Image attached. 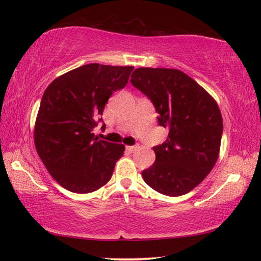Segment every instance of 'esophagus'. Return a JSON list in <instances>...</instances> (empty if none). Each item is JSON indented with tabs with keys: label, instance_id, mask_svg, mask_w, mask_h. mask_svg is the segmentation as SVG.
<instances>
[{
	"label": "esophagus",
	"instance_id": "obj_1",
	"mask_svg": "<svg viewBox=\"0 0 261 261\" xmlns=\"http://www.w3.org/2000/svg\"><path fill=\"white\" fill-rule=\"evenodd\" d=\"M136 149V146H126V151L129 153H132Z\"/></svg>",
	"mask_w": 261,
	"mask_h": 261
}]
</instances>
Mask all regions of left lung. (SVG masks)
<instances>
[{"instance_id": "obj_1", "label": "left lung", "mask_w": 261, "mask_h": 261, "mask_svg": "<svg viewBox=\"0 0 261 261\" xmlns=\"http://www.w3.org/2000/svg\"><path fill=\"white\" fill-rule=\"evenodd\" d=\"M131 83L152 100L159 124L168 129L165 143L153 147L155 162L143 171L144 180L166 196L190 192L219 159L223 123L218 103L177 69L138 68Z\"/></svg>"}]
</instances>
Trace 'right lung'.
<instances>
[{
	"mask_svg": "<svg viewBox=\"0 0 261 261\" xmlns=\"http://www.w3.org/2000/svg\"><path fill=\"white\" fill-rule=\"evenodd\" d=\"M134 67L83 65L54 79L42 95L34 145L61 187L90 193L112 178L125 146L94 138L93 131L113 92L129 81Z\"/></svg>",
	"mask_w": 261,
	"mask_h": 261,
	"instance_id": "obj_1",
	"label": "right lung"
}]
</instances>
